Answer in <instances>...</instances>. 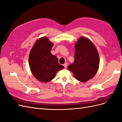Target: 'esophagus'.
Returning a JSON list of instances; mask_svg holds the SVG:
<instances>
[{
  "mask_svg": "<svg viewBox=\"0 0 122 122\" xmlns=\"http://www.w3.org/2000/svg\"><path fill=\"white\" fill-rule=\"evenodd\" d=\"M67 65H68L67 62H66V63H65V64H64V67H65V69H66V68H67Z\"/></svg>",
  "mask_w": 122,
  "mask_h": 122,
  "instance_id": "1",
  "label": "esophagus"
}]
</instances>
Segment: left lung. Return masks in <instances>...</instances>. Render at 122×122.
<instances>
[{"instance_id": "8db88e82", "label": "left lung", "mask_w": 122, "mask_h": 122, "mask_svg": "<svg viewBox=\"0 0 122 122\" xmlns=\"http://www.w3.org/2000/svg\"><path fill=\"white\" fill-rule=\"evenodd\" d=\"M74 61L68 66L75 78L85 82L97 73L99 65V56L96 48L92 41L80 37L76 43Z\"/></svg>"}]
</instances>
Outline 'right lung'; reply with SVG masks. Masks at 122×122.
Returning <instances> with one entry per match:
<instances>
[{
	"mask_svg": "<svg viewBox=\"0 0 122 122\" xmlns=\"http://www.w3.org/2000/svg\"><path fill=\"white\" fill-rule=\"evenodd\" d=\"M53 44L47 37L38 39L33 46L29 55L31 72L40 81L48 82L52 80L63 66L58 64L57 58L51 53Z\"/></svg>",
	"mask_w": 122,
	"mask_h": 122,
	"instance_id": "add662e5",
	"label": "right lung"
}]
</instances>
